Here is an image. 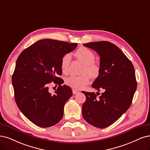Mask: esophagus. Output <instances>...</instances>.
<instances>
[{
    "label": "esophagus",
    "mask_w": 150,
    "mask_h": 150,
    "mask_svg": "<svg viewBox=\"0 0 150 150\" xmlns=\"http://www.w3.org/2000/svg\"><path fill=\"white\" fill-rule=\"evenodd\" d=\"M72 91H73V93L74 94V95H75V94H77L78 93H79V91L76 90V89H73V90H72Z\"/></svg>",
    "instance_id": "esophagus-1"
}]
</instances>
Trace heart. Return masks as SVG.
<instances>
[{"label":"heart","instance_id":"obj_1","mask_svg":"<svg viewBox=\"0 0 150 150\" xmlns=\"http://www.w3.org/2000/svg\"><path fill=\"white\" fill-rule=\"evenodd\" d=\"M76 57L85 64L83 69V73H88L93 78H96L99 74L100 70L99 67L94 64L96 58L95 54L93 51L86 47H81L75 52ZM71 61V55L70 54H65L60 61V69L63 74H67ZM90 81L89 76L83 74L79 76H70L65 80L66 84L76 89H81Z\"/></svg>","mask_w":150,"mask_h":150}]
</instances>
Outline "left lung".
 Instances as JSON below:
<instances>
[{"instance_id": "obj_1", "label": "left lung", "mask_w": 150, "mask_h": 150, "mask_svg": "<svg viewBox=\"0 0 150 150\" xmlns=\"http://www.w3.org/2000/svg\"><path fill=\"white\" fill-rule=\"evenodd\" d=\"M100 56L99 74L92 86L98 92L82 91L86 101L82 106L84 119L93 126L103 129L118 120L128 109L137 90L134 67L124 52L108 41L84 44Z\"/></svg>"}]
</instances>
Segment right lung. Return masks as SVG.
Segmentation results:
<instances>
[{
  "instance_id": "obj_1",
  "label": "right lung",
  "mask_w": 150,
  "mask_h": 150,
  "mask_svg": "<svg viewBox=\"0 0 150 150\" xmlns=\"http://www.w3.org/2000/svg\"><path fill=\"white\" fill-rule=\"evenodd\" d=\"M76 43L44 39L22 51L12 75L15 99L25 117L38 127H51L64 115V105L72 95L57 75L62 74L60 61L76 47ZM53 82L59 86L54 94L48 91Z\"/></svg>"
}]
</instances>
